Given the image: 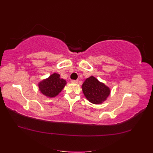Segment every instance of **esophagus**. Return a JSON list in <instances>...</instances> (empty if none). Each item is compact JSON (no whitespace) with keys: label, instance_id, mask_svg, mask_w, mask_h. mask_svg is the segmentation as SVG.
I'll return each mask as SVG.
<instances>
[{"label":"esophagus","instance_id":"1","mask_svg":"<svg viewBox=\"0 0 153 153\" xmlns=\"http://www.w3.org/2000/svg\"><path fill=\"white\" fill-rule=\"evenodd\" d=\"M71 82L72 83H77V82H78V81H77V80H71Z\"/></svg>","mask_w":153,"mask_h":153}]
</instances>
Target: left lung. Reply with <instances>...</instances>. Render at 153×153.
<instances>
[{
    "label": "left lung",
    "mask_w": 153,
    "mask_h": 153,
    "mask_svg": "<svg viewBox=\"0 0 153 153\" xmlns=\"http://www.w3.org/2000/svg\"><path fill=\"white\" fill-rule=\"evenodd\" d=\"M82 88L85 98L95 105H100L106 101L111 91L109 87L93 76L85 80Z\"/></svg>",
    "instance_id": "8db88e82"
}]
</instances>
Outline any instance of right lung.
Here are the masks:
<instances>
[{
	"label": "right lung",
	"mask_w": 153,
	"mask_h": 153,
	"mask_svg": "<svg viewBox=\"0 0 153 153\" xmlns=\"http://www.w3.org/2000/svg\"><path fill=\"white\" fill-rule=\"evenodd\" d=\"M66 81L61 78L60 74L53 73L38 83L39 89L45 97L53 98L59 94L66 85Z\"/></svg>",
	"instance_id": "right-lung-1"
}]
</instances>
